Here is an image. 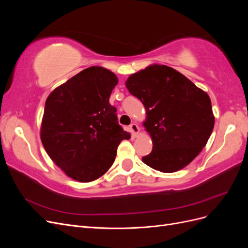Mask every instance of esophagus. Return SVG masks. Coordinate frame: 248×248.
<instances>
[{
  "label": "esophagus",
  "mask_w": 248,
  "mask_h": 248,
  "mask_svg": "<svg viewBox=\"0 0 248 248\" xmlns=\"http://www.w3.org/2000/svg\"><path fill=\"white\" fill-rule=\"evenodd\" d=\"M130 130H131V132H132V134H133V137H138V136H139L140 128H139L138 124H136V123L130 124Z\"/></svg>",
  "instance_id": "34e87169"
}]
</instances>
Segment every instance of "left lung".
<instances>
[{
    "label": "left lung",
    "instance_id": "1",
    "mask_svg": "<svg viewBox=\"0 0 248 248\" xmlns=\"http://www.w3.org/2000/svg\"><path fill=\"white\" fill-rule=\"evenodd\" d=\"M125 86L144 104L145 130L153 149L142 162L162 172L182 170L207 144L215 118L209 95L171 67L152 64Z\"/></svg>",
    "mask_w": 248,
    "mask_h": 248
}]
</instances>
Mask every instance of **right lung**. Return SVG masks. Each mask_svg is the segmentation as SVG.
Returning <instances> with one entry per match:
<instances>
[{
    "label": "right lung",
    "mask_w": 248,
    "mask_h": 248,
    "mask_svg": "<svg viewBox=\"0 0 248 248\" xmlns=\"http://www.w3.org/2000/svg\"><path fill=\"white\" fill-rule=\"evenodd\" d=\"M118 84L114 72L92 66L57 87L46 99L40 139L65 175L87 183L106 174L130 133L118 124L108 100Z\"/></svg>",
    "instance_id": "1"
}]
</instances>
